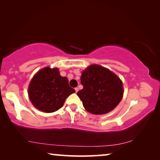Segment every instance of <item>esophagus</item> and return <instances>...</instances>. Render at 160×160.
Returning <instances> with one entry per match:
<instances>
[{
  "mask_svg": "<svg viewBox=\"0 0 160 160\" xmlns=\"http://www.w3.org/2000/svg\"><path fill=\"white\" fill-rule=\"evenodd\" d=\"M75 92H78V90H79V89H78V88H75Z\"/></svg>",
  "mask_w": 160,
  "mask_h": 160,
  "instance_id": "obj_1",
  "label": "esophagus"
}]
</instances>
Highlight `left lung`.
Listing matches in <instances>:
<instances>
[{
  "instance_id": "1",
  "label": "left lung",
  "mask_w": 160,
  "mask_h": 160,
  "mask_svg": "<svg viewBox=\"0 0 160 160\" xmlns=\"http://www.w3.org/2000/svg\"><path fill=\"white\" fill-rule=\"evenodd\" d=\"M83 89L78 92L87 112L92 114H105L120 103L123 86L117 75L109 69L92 64L82 70L80 77Z\"/></svg>"
}]
</instances>
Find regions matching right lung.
<instances>
[{"label": "right lung", "mask_w": 160, "mask_h": 160, "mask_svg": "<svg viewBox=\"0 0 160 160\" xmlns=\"http://www.w3.org/2000/svg\"><path fill=\"white\" fill-rule=\"evenodd\" d=\"M28 92L36 109L52 113L61 109L67 97L75 90L69 86L68 78L60 75L58 68L47 66L35 73L29 84Z\"/></svg>", "instance_id": "obj_1"}]
</instances>
